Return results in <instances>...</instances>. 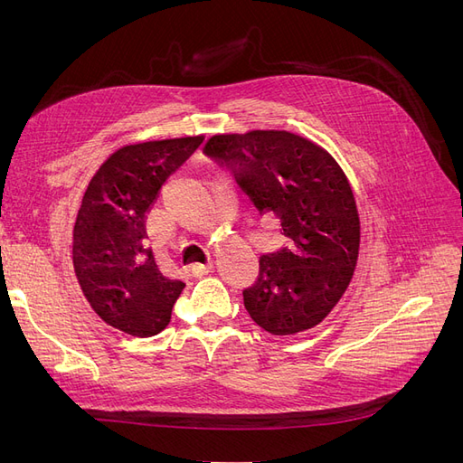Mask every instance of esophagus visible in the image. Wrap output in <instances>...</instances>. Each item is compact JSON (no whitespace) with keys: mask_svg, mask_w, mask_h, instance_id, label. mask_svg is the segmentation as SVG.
<instances>
[{"mask_svg":"<svg viewBox=\"0 0 463 463\" xmlns=\"http://www.w3.org/2000/svg\"><path fill=\"white\" fill-rule=\"evenodd\" d=\"M210 270H213V260H210V259H206V260H204V264H194L193 269H191L193 276H197V278L206 276Z\"/></svg>","mask_w":463,"mask_h":463,"instance_id":"34e87169","label":"esophagus"}]
</instances>
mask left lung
Returning a JSON list of instances; mask_svg holds the SVG:
<instances>
[{
  "label": "left lung",
  "mask_w": 463,
  "mask_h": 463,
  "mask_svg": "<svg viewBox=\"0 0 463 463\" xmlns=\"http://www.w3.org/2000/svg\"><path fill=\"white\" fill-rule=\"evenodd\" d=\"M204 154L228 167L260 214L276 216L286 237L243 289L247 313L274 335L317 326L352 282L359 255V214L342 167L289 131L214 135Z\"/></svg>",
  "instance_id": "left-lung-1"
}]
</instances>
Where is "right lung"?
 Instances as JSON below:
<instances>
[{
  "instance_id": "1",
  "label": "right lung",
  "mask_w": 463,
  "mask_h": 463,
  "mask_svg": "<svg viewBox=\"0 0 463 463\" xmlns=\"http://www.w3.org/2000/svg\"><path fill=\"white\" fill-rule=\"evenodd\" d=\"M204 137L164 138L116 150L94 174L73 228V266L94 313L125 334L148 338L170 325L181 279L148 247L146 214L165 179Z\"/></svg>"
}]
</instances>
